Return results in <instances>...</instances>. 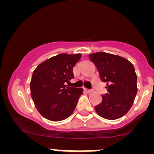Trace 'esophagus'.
Returning a JSON list of instances; mask_svg holds the SVG:
<instances>
[{
    "instance_id": "34e87169",
    "label": "esophagus",
    "mask_w": 154,
    "mask_h": 154,
    "mask_svg": "<svg viewBox=\"0 0 154 154\" xmlns=\"http://www.w3.org/2000/svg\"><path fill=\"white\" fill-rule=\"evenodd\" d=\"M85 91L86 93H91L92 92H93V91H92V90L87 89V88H85Z\"/></svg>"
}]
</instances>
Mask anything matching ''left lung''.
I'll return each mask as SVG.
<instances>
[{
    "label": "left lung",
    "instance_id": "left-lung-1",
    "mask_svg": "<svg viewBox=\"0 0 154 154\" xmlns=\"http://www.w3.org/2000/svg\"><path fill=\"white\" fill-rule=\"evenodd\" d=\"M99 72L102 82H106L108 93L95 107L100 116L114 120L127 114L135 100L137 92V75L128 59L105 52L88 55Z\"/></svg>",
    "mask_w": 154,
    "mask_h": 154
}]
</instances>
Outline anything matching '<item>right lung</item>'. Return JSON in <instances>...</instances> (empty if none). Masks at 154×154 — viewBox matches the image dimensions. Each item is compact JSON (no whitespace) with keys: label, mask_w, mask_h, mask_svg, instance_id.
Returning a JSON list of instances; mask_svg holds the SVG:
<instances>
[{"label":"right lung","mask_w":154,"mask_h":154,"mask_svg":"<svg viewBox=\"0 0 154 154\" xmlns=\"http://www.w3.org/2000/svg\"><path fill=\"white\" fill-rule=\"evenodd\" d=\"M81 54H61L45 60L33 72L31 96L38 112L45 119L59 122L71 116L82 88L65 85L74 77L73 68Z\"/></svg>","instance_id":"add662e5"}]
</instances>
